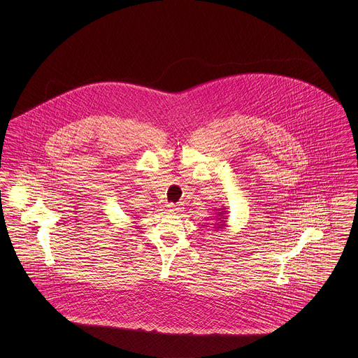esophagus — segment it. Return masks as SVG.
<instances>
[{"label": "esophagus", "instance_id": "1", "mask_svg": "<svg viewBox=\"0 0 358 358\" xmlns=\"http://www.w3.org/2000/svg\"><path fill=\"white\" fill-rule=\"evenodd\" d=\"M168 209H169V212H171V213H180L182 208L180 205L169 204L168 205Z\"/></svg>", "mask_w": 358, "mask_h": 358}]
</instances>
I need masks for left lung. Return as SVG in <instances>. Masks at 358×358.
Masks as SVG:
<instances>
[{"label":"left lung","instance_id":"1","mask_svg":"<svg viewBox=\"0 0 358 358\" xmlns=\"http://www.w3.org/2000/svg\"><path fill=\"white\" fill-rule=\"evenodd\" d=\"M225 212H227V209H224V208L220 209L219 216H217V222H215V225H213V229H215V231H222V228L225 227V224H227Z\"/></svg>","mask_w":358,"mask_h":358}]
</instances>
